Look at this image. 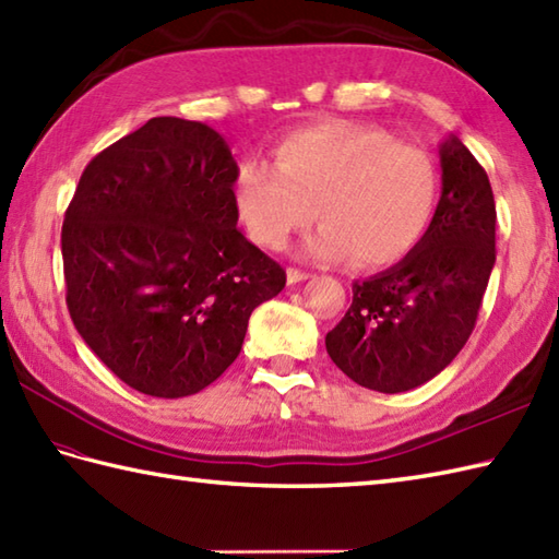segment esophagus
Masks as SVG:
<instances>
[{
  "instance_id": "1",
  "label": "esophagus",
  "mask_w": 559,
  "mask_h": 559,
  "mask_svg": "<svg viewBox=\"0 0 559 559\" xmlns=\"http://www.w3.org/2000/svg\"><path fill=\"white\" fill-rule=\"evenodd\" d=\"M286 276H288V283H290V286H295V283H302V281L310 278V273H307V271H300V269H288Z\"/></svg>"
}]
</instances>
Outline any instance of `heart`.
Masks as SVG:
<instances>
[{"label":"heart","instance_id":"b5f03b06","mask_svg":"<svg viewBox=\"0 0 559 559\" xmlns=\"http://www.w3.org/2000/svg\"><path fill=\"white\" fill-rule=\"evenodd\" d=\"M439 173L432 158L377 127L322 122L276 146V165L247 160L235 204L249 237L283 249L295 230L324 225L305 245L317 261L353 257L358 266L396 264L435 218Z\"/></svg>","mask_w":559,"mask_h":559}]
</instances>
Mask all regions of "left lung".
Instances as JSON below:
<instances>
[{"instance_id": "1", "label": "left lung", "mask_w": 559, "mask_h": 559, "mask_svg": "<svg viewBox=\"0 0 559 559\" xmlns=\"http://www.w3.org/2000/svg\"><path fill=\"white\" fill-rule=\"evenodd\" d=\"M442 194L425 237L396 266L353 283L326 353L365 389L401 394L430 382L466 346L495 266V197L461 139L439 144Z\"/></svg>"}]
</instances>
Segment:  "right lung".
I'll return each mask as SVG.
<instances>
[{
    "label": "right lung",
    "instance_id": "add662e5",
    "mask_svg": "<svg viewBox=\"0 0 559 559\" xmlns=\"http://www.w3.org/2000/svg\"><path fill=\"white\" fill-rule=\"evenodd\" d=\"M237 163L216 129L153 117L83 170L62 225L67 307L124 384L206 389L286 271L237 230Z\"/></svg>",
    "mask_w": 559,
    "mask_h": 559
}]
</instances>
